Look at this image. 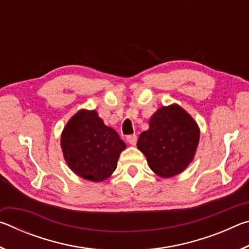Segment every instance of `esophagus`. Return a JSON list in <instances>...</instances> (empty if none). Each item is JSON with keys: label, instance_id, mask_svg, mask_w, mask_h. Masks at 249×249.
Wrapping results in <instances>:
<instances>
[{"label": "esophagus", "instance_id": "esophagus-1", "mask_svg": "<svg viewBox=\"0 0 249 249\" xmlns=\"http://www.w3.org/2000/svg\"><path fill=\"white\" fill-rule=\"evenodd\" d=\"M126 140H127V142H129L130 145H136V142H137V136L135 134H133V135H128L127 137H126Z\"/></svg>", "mask_w": 249, "mask_h": 249}]
</instances>
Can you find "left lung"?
<instances>
[{
    "label": "left lung",
    "instance_id": "left-lung-1",
    "mask_svg": "<svg viewBox=\"0 0 249 249\" xmlns=\"http://www.w3.org/2000/svg\"><path fill=\"white\" fill-rule=\"evenodd\" d=\"M200 129L191 115L172 104L160 107L141 134L137 148L146 156L150 169L161 178L179 175L195 157Z\"/></svg>",
    "mask_w": 249,
    "mask_h": 249
}]
</instances>
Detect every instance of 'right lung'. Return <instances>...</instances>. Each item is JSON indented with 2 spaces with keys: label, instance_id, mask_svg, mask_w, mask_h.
I'll return each mask as SVG.
<instances>
[{
  "label": "right lung",
  "instance_id": "add662e5",
  "mask_svg": "<svg viewBox=\"0 0 249 249\" xmlns=\"http://www.w3.org/2000/svg\"><path fill=\"white\" fill-rule=\"evenodd\" d=\"M61 148L75 175L99 182L114 172L126 145L95 111L80 109L62 130Z\"/></svg>",
  "mask_w": 249,
  "mask_h": 249
}]
</instances>
